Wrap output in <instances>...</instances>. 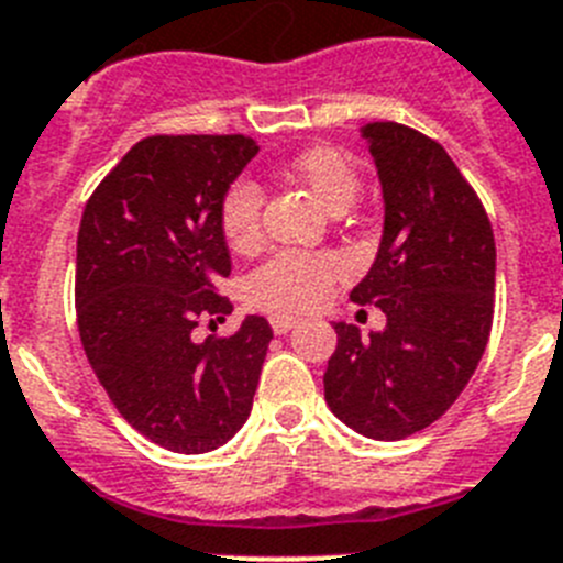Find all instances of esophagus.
<instances>
[{
  "mask_svg": "<svg viewBox=\"0 0 563 563\" xmlns=\"http://www.w3.org/2000/svg\"><path fill=\"white\" fill-rule=\"evenodd\" d=\"M268 322H272V331H275V334H286V331H291L297 322H300V317L272 314V317H268Z\"/></svg>",
  "mask_w": 563,
  "mask_h": 563,
  "instance_id": "1",
  "label": "esophagus"
}]
</instances>
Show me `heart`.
Here are the masks:
<instances>
[{
    "mask_svg": "<svg viewBox=\"0 0 563 563\" xmlns=\"http://www.w3.org/2000/svg\"><path fill=\"white\" fill-rule=\"evenodd\" d=\"M297 178L314 192L322 207L349 209L360 195L363 178L349 155L331 146H314L295 161ZM263 192L254 180H234L221 200L223 238L234 249H252L261 241ZM349 272L345 257L334 252L286 249L272 254L246 277V297L252 306L268 311H309L325 300L336 280Z\"/></svg>",
    "mask_w": 563,
    "mask_h": 563,
    "instance_id": "1",
    "label": "heart"
}]
</instances>
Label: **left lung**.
Listing matches in <instances>:
<instances>
[{
	"mask_svg": "<svg viewBox=\"0 0 563 563\" xmlns=\"http://www.w3.org/2000/svg\"><path fill=\"white\" fill-rule=\"evenodd\" d=\"M383 187V238L351 291L385 329L334 322L325 402L368 439L437 422L471 383L493 325L496 241L485 209L437 141L394 124L363 126Z\"/></svg>",
	"mask_w": 563,
	"mask_h": 563,
	"instance_id": "left-lung-1",
	"label": "left lung"
}]
</instances>
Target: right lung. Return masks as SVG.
Segmentation results:
<instances>
[{"label":"right lung","instance_id":"add662e5","mask_svg":"<svg viewBox=\"0 0 563 563\" xmlns=\"http://www.w3.org/2000/svg\"><path fill=\"white\" fill-rule=\"evenodd\" d=\"M257 155L243 135H153L87 200L76 246L81 345L121 417L175 453L227 444L252 413L272 325L243 317L232 336L192 340L232 302L221 200Z\"/></svg>","mask_w":563,"mask_h":563}]
</instances>
